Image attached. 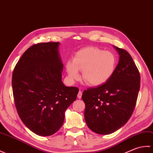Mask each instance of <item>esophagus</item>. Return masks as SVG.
<instances>
[{"label":"esophagus","instance_id":"obj_1","mask_svg":"<svg viewBox=\"0 0 153 153\" xmlns=\"http://www.w3.org/2000/svg\"><path fill=\"white\" fill-rule=\"evenodd\" d=\"M82 91H79V93H78V95H77V96H78V98H79V99H80L81 97H82Z\"/></svg>","mask_w":153,"mask_h":153}]
</instances>
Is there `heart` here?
Wrapping results in <instances>:
<instances>
[{"label":"heart","mask_w":153,"mask_h":153,"mask_svg":"<svg viewBox=\"0 0 153 153\" xmlns=\"http://www.w3.org/2000/svg\"><path fill=\"white\" fill-rule=\"evenodd\" d=\"M117 62L113 53L90 47L79 51L73 62H67L65 68L70 80L79 79V70L82 71L84 82L88 85L98 86L107 82L113 75Z\"/></svg>","instance_id":"1"}]
</instances>
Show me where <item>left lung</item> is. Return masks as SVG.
<instances>
[{"label":"left lung","mask_w":153,"mask_h":153,"mask_svg":"<svg viewBox=\"0 0 153 153\" xmlns=\"http://www.w3.org/2000/svg\"><path fill=\"white\" fill-rule=\"evenodd\" d=\"M114 48L120 57L113 75L102 85L84 90L82 96L88 126L101 135L113 133L127 123L140 88V74L130 53Z\"/></svg>","instance_id":"left-lung-1"}]
</instances>
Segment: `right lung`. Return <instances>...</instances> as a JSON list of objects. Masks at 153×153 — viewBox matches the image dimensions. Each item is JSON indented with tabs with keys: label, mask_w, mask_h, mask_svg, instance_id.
<instances>
[{
	"label": "right lung",
	"mask_w": 153,
	"mask_h": 153,
	"mask_svg": "<svg viewBox=\"0 0 153 153\" xmlns=\"http://www.w3.org/2000/svg\"><path fill=\"white\" fill-rule=\"evenodd\" d=\"M59 42L34 45L17 63L12 73V90L21 120L34 133L53 135L62 126L65 112L79 93L62 80L63 69Z\"/></svg>",
	"instance_id": "obj_1"
}]
</instances>
